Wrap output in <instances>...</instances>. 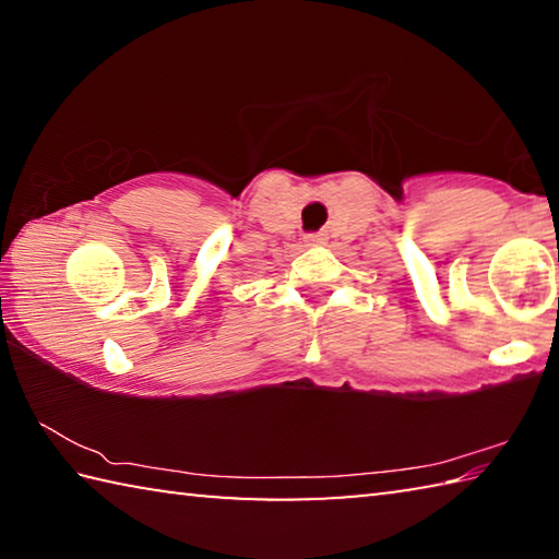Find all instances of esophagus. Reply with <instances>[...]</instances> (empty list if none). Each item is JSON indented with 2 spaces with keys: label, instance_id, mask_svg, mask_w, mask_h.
<instances>
[{
  "label": "esophagus",
  "instance_id": "obj_1",
  "mask_svg": "<svg viewBox=\"0 0 559 559\" xmlns=\"http://www.w3.org/2000/svg\"><path fill=\"white\" fill-rule=\"evenodd\" d=\"M306 243L308 246H320V243H325V236L323 234H308Z\"/></svg>",
  "mask_w": 559,
  "mask_h": 559
}]
</instances>
